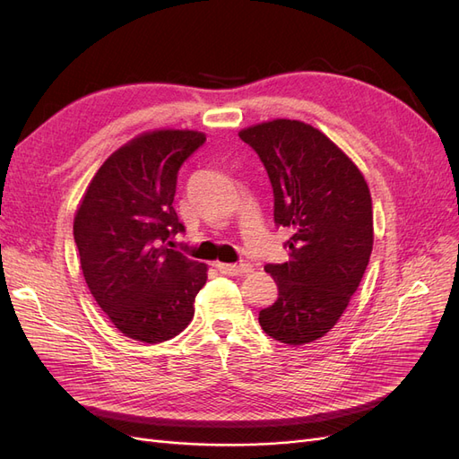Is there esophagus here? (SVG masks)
Wrapping results in <instances>:
<instances>
[{"mask_svg": "<svg viewBox=\"0 0 459 459\" xmlns=\"http://www.w3.org/2000/svg\"><path fill=\"white\" fill-rule=\"evenodd\" d=\"M216 268L226 273V275H247L253 272V266L248 262H241V264H216Z\"/></svg>", "mask_w": 459, "mask_h": 459, "instance_id": "34e87169", "label": "esophagus"}]
</instances>
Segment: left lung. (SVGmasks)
Here are the masks:
<instances>
[{
    "mask_svg": "<svg viewBox=\"0 0 459 459\" xmlns=\"http://www.w3.org/2000/svg\"><path fill=\"white\" fill-rule=\"evenodd\" d=\"M239 137L266 166L275 226L290 231L289 260L264 266L277 283V300L260 310L258 322L285 344L317 341L339 322L368 268V182L325 134L300 120L260 122Z\"/></svg>",
    "mask_w": 459,
    "mask_h": 459,
    "instance_id": "8db88e82",
    "label": "left lung"
}]
</instances>
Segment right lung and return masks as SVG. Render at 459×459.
<instances>
[{"label":"right lung","mask_w":459,"mask_h":459,"mask_svg":"<svg viewBox=\"0 0 459 459\" xmlns=\"http://www.w3.org/2000/svg\"><path fill=\"white\" fill-rule=\"evenodd\" d=\"M206 135H135L95 172L74 216L80 266L95 302L124 335L162 342L182 333L206 283V264L174 251L186 228L174 211L178 170Z\"/></svg>","instance_id":"obj_1"}]
</instances>
